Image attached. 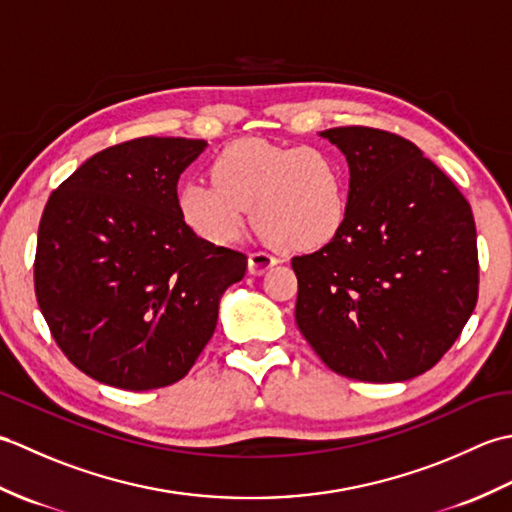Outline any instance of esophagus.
Wrapping results in <instances>:
<instances>
[{
  "label": "esophagus",
  "mask_w": 512,
  "mask_h": 512,
  "mask_svg": "<svg viewBox=\"0 0 512 512\" xmlns=\"http://www.w3.org/2000/svg\"><path fill=\"white\" fill-rule=\"evenodd\" d=\"M275 264H277V259L273 255L264 253V250H257V253H250V257H248V273L264 275L266 270H270Z\"/></svg>",
  "instance_id": "34e87169"
}]
</instances>
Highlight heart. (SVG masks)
I'll return each instance as SVG.
<instances>
[{
	"label": "heart",
	"mask_w": 512,
	"mask_h": 512,
	"mask_svg": "<svg viewBox=\"0 0 512 512\" xmlns=\"http://www.w3.org/2000/svg\"><path fill=\"white\" fill-rule=\"evenodd\" d=\"M270 244L292 253L317 250L343 231L350 182L341 160L319 147H281L259 138L235 140L213 158L211 180H187L178 211L193 233L228 244L248 209Z\"/></svg>",
	"instance_id": "heart-1"
}]
</instances>
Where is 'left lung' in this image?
Here are the masks:
<instances>
[{
	"label": "left lung",
	"mask_w": 512,
	"mask_h": 512,
	"mask_svg": "<svg viewBox=\"0 0 512 512\" xmlns=\"http://www.w3.org/2000/svg\"><path fill=\"white\" fill-rule=\"evenodd\" d=\"M350 165L343 231L292 257L295 319L332 372L363 383L420 376L449 352L477 303L471 204L407 138L374 127L321 132Z\"/></svg>",
	"instance_id": "left-lung-1"
}]
</instances>
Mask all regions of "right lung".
Returning <instances> with one entry per match:
<instances>
[{
  "label": "right lung",
  "mask_w": 512,
  "mask_h": 512,
  "mask_svg": "<svg viewBox=\"0 0 512 512\" xmlns=\"http://www.w3.org/2000/svg\"><path fill=\"white\" fill-rule=\"evenodd\" d=\"M206 140L145 136L107 147L52 191L35 295L52 339L83 374L127 391L178 383L211 341L246 255L195 235L180 173Z\"/></svg>",
  "instance_id": "obj_1"
}]
</instances>
